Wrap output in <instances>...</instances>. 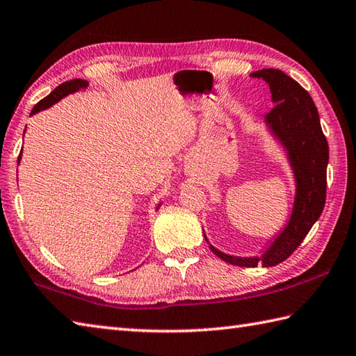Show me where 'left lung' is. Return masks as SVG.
Masks as SVG:
<instances>
[{
  "instance_id": "8db88e82",
  "label": "left lung",
  "mask_w": 356,
  "mask_h": 356,
  "mask_svg": "<svg viewBox=\"0 0 356 356\" xmlns=\"http://www.w3.org/2000/svg\"><path fill=\"white\" fill-rule=\"evenodd\" d=\"M250 76L264 79L272 92L275 107L266 113L264 121L282 144L292 165L296 183L292 215L286 227L273 236L269 248L259 257H234L209 245L216 257L234 266L272 267L292 255L320 218L327 187L329 144L314 99L295 79L278 69H261Z\"/></svg>"
}]
</instances>
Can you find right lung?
Segmentation results:
<instances>
[{
  "mask_svg": "<svg viewBox=\"0 0 356 356\" xmlns=\"http://www.w3.org/2000/svg\"><path fill=\"white\" fill-rule=\"evenodd\" d=\"M87 86H89V83H87L86 79H78V78H76V79H70V81H66V83L60 84V86L56 87L55 90L50 92L46 98H42V99L40 101V103L32 108L31 115H35L36 112H40V111H44V108H47V107H50L52 104L58 103V101H60L61 98L67 97L69 93L83 90V89H86ZM19 159H21V154H19V156H18V163H19ZM159 206H161V204H158V207H159ZM158 207H156V209H158Z\"/></svg>",
  "mask_w": 356,
  "mask_h": 356,
  "instance_id": "1",
  "label": "right lung"
}]
</instances>
